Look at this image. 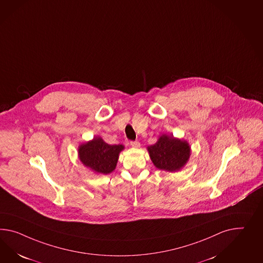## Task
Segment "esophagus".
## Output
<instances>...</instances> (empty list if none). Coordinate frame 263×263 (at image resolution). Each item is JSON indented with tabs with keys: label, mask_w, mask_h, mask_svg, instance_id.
I'll use <instances>...</instances> for the list:
<instances>
[{
	"label": "esophagus",
	"mask_w": 263,
	"mask_h": 263,
	"mask_svg": "<svg viewBox=\"0 0 263 263\" xmlns=\"http://www.w3.org/2000/svg\"><path fill=\"white\" fill-rule=\"evenodd\" d=\"M130 145L134 147V148H139L140 147V143L135 140V141H130Z\"/></svg>",
	"instance_id": "1"
}]
</instances>
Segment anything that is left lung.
<instances>
[{
  "label": "left lung",
  "instance_id": "1",
  "mask_svg": "<svg viewBox=\"0 0 263 263\" xmlns=\"http://www.w3.org/2000/svg\"><path fill=\"white\" fill-rule=\"evenodd\" d=\"M148 151L155 167L168 172L180 170L188 161L191 153L187 142L167 135L148 147Z\"/></svg>",
  "mask_w": 263,
  "mask_h": 263
}]
</instances>
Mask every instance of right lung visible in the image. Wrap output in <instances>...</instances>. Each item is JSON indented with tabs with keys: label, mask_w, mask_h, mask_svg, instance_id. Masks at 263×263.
<instances>
[{
	"label": "right lung",
	"mask_w": 263,
	"mask_h": 263,
	"mask_svg": "<svg viewBox=\"0 0 263 263\" xmlns=\"http://www.w3.org/2000/svg\"><path fill=\"white\" fill-rule=\"evenodd\" d=\"M123 148L122 145H109L100 137H95L92 141L80 146L79 157L85 166L96 173L107 175L115 170Z\"/></svg>",
	"instance_id": "obj_1"
}]
</instances>
